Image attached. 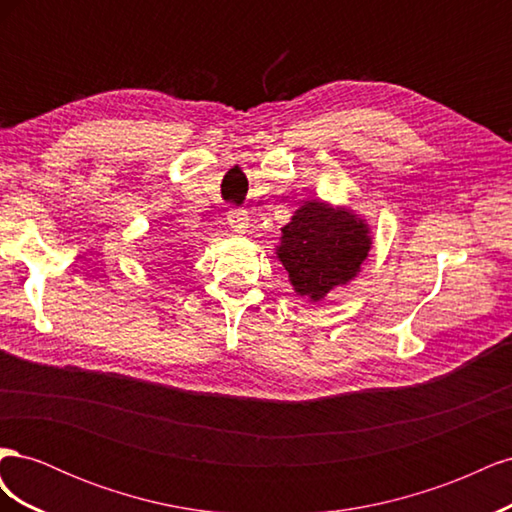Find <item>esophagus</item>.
I'll return each instance as SVG.
<instances>
[{"label":"esophagus","mask_w":512,"mask_h":512,"mask_svg":"<svg viewBox=\"0 0 512 512\" xmlns=\"http://www.w3.org/2000/svg\"><path fill=\"white\" fill-rule=\"evenodd\" d=\"M228 226L235 235H245L247 228H250V215L241 209H232L228 211Z\"/></svg>","instance_id":"1"}]
</instances>
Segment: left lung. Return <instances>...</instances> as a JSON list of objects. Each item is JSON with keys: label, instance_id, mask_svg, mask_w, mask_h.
<instances>
[{"label": "left lung", "instance_id": "1", "mask_svg": "<svg viewBox=\"0 0 512 512\" xmlns=\"http://www.w3.org/2000/svg\"><path fill=\"white\" fill-rule=\"evenodd\" d=\"M371 250V226L352 207L305 200L282 228L275 256L292 290L318 303L361 273Z\"/></svg>", "mask_w": 512, "mask_h": 512}]
</instances>
